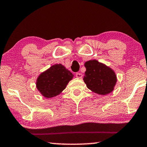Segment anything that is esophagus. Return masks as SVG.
<instances>
[{"label": "esophagus", "instance_id": "esophagus-1", "mask_svg": "<svg viewBox=\"0 0 147 147\" xmlns=\"http://www.w3.org/2000/svg\"><path fill=\"white\" fill-rule=\"evenodd\" d=\"M82 76H82V74L80 73H76V77L78 78H82Z\"/></svg>", "mask_w": 147, "mask_h": 147}]
</instances>
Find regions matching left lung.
<instances>
[{
  "label": "left lung",
  "mask_w": 147,
  "mask_h": 147,
  "mask_svg": "<svg viewBox=\"0 0 147 147\" xmlns=\"http://www.w3.org/2000/svg\"><path fill=\"white\" fill-rule=\"evenodd\" d=\"M86 71L83 78L88 89L99 95H106L113 91L117 82L113 69L96 59L86 61Z\"/></svg>",
  "instance_id": "obj_1"
}]
</instances>
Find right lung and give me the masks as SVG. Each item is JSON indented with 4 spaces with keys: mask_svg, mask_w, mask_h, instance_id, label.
Listing matches in <instances>:
<instances>
[{
    "mask_svg": "<svg viewBox=\"0 0 147 147\" xmlns=\"http://www.w3.org/2000/svg\"><path fill=\"white\" fill-rule=\"evenodd\" d=\"M74 75L62 64H55L39 74L36 88L43 97H55L65 90Z\"/></svg>",
    "mask_w": 147,
    "mask_h": 147,
    "instance_id": "1",
    "label": "right lung"
}]
</instances>
